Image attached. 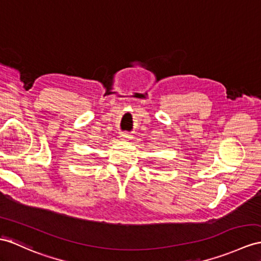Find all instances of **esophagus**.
<instances>
[{
	"instance_id": "obj_1",
	"label": "esophagus",
	"mask_w": 261,
	"mask_h": 261,
	"mask_svg": "<svg viewBox=\"0 0 261 261\" xmlns=\"http://www.w3.org/2000/svg\"><path fill=\"white\" fill-rule=\"evenodd\" d=\"M119 137H120V139H123V141H127V139H132L133 135L128 134V133H120Z\"/></svg>"
}]
</instances>
